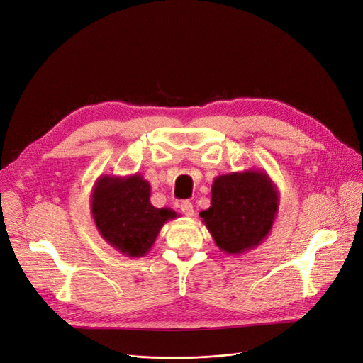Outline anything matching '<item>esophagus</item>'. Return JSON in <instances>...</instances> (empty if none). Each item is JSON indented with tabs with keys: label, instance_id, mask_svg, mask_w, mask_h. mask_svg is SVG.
<instances>
[{
	"label": "esophagus",
	"instance_id": "34e87169",
	"mask_svg": "<svg viewBox=\"0 0 363 363\" xmlns=\"http://www.w3.org/2000/svg\"><path fill=\"white\" fill-rule=\"evenodd\" d=\"M181 211L185 217H193L194 216V208H193V203L189 202V200H185V202L181 203Z\"/></svg>",
	"mask_w": 363,
	"mask_h": 363
}]
</instances>
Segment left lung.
<instances>
[{
	"label": "left lung",
	"mask_w": 363,
	"mask_h": 363,
	"mask_svg": "<svg viewBox=\"0 0 363 363\" xmlns=\"http://www.w3.org/2000/svg\"><path fill=\"white\" fill-rule=\"evenodd\" d=\"M279 194L266 170L220 174L212 182L211 206L200 212L217 247L239 256L260 245L272 230Z\"/></svg>",
	"instance_id": "left-lung-1"
}]
</instances>
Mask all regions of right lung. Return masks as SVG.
I'll return each mask as SVG.
<instances>
[{"label":"right lung","instance_id":"obj_1","mask_svg":"<svg viewBox=\"0 0 363 363\" xmlns=\"http://www.w3.org/2000/svg\"><path fill=\"white\" fill-rule=\"evenodd\" d=\"M151 185L140 173L100 174L92 186L91 213L100 236L127 257H143L169 220L170 208L151 205Z\"/></svg>","mask_w":363,"mask_h":363}]
</instances>
